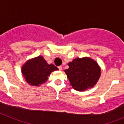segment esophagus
<instances>
[{
    "instance_id": "34e87169",
    "label": "esophagus",
    "mask_w": 124,
    "mask_h": 124,
    "mask_svg": "<svg viewBox=\"0 0 124 124\" xmlns=\"http://www.w3.org/2000/svg\"><path fill=\"white\" fill-rule=\"evenodd\" d=\"M58 69H59V70H60V71H61V70H62V66H58Z\"/></svg>"
}]
</instances>
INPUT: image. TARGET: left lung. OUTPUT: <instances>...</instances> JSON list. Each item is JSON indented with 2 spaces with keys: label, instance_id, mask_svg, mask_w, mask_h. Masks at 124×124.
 I'll use <instances>...</instances> for the list:
<instances>
[{
  "label": "left lung",
  "instance_id": "1",
  "mask_svg": "<svg viewBox=\"0 0 124 124\" xmlns=\"http://www.w3.org/2000/svg\"><path fill=\"white\" fill-rule=\"evenodd\" d=\"M68 64L69 68L64 72L75 90L84 91L91 88L100 78V67L96 61L90 58H78Z\"/></svg>",
  "mask_w": 124,
  "mask_h": 124
}]
</instances>
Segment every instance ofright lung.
Segmentation results:
<instances>
[{
  "mask_svg": "<svg viewBox=\"0 0 124 124\" xmlns=\"http://www.w3.org/2000/svg\"><path fill=\"white\" fill-rule=\"evenodd\" d=\"M58 70L53 64H48L43 57L39 56L27 61L22 68V73L27 83L39 86L45 83L51 72Z\"/></svg>",
  "mask_w": 124,
  "mask_h": 124,
  "instance_id": "1",
  "label": "right lung"
}]
</instances>
